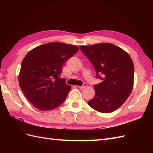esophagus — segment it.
I'll list each match as a JSON object with an SVG mask.
<instances>
[{"instance_id":"obj_1","label":"esophagus","mask_w":153,"mask_h":153,"mask_svg":"<svg viewBox=\"0 0 153 153\" xmlns=\"http://www.w3.org/2000/svg\"><path fill=\"white\" fill-rule=\"evenodd\" d=\"M77 87H78L79 88H80V89H83V88H85V87H87V84L86 83H84L83 84V85H82V86H77Z\"/></svg>"}]
</instances>
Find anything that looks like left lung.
I'll return each instance as SVG.
<instances>
[{
    "label": "left lung",
    "mask_w": 153,
    "mask_h": 153,
    "mask_svg": "<svg viewBox=\"0 0 153 153\" xmlns=\"http://www.w3.org/2000/svg\"><path fill=\"white\" fill-rule=\"evenodd\" d=\"M93 65L96 77L102 82L94 85L95 95L88 105L102 113H110L122 106L131 93L134 66L129 55L110 43L81 46Z\"/></svg>",
    "instance_id": "1"
}]
</instances>
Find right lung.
<instances>
[{
  "mask_svg": "<svg viewBox=\"0 0 153 153\" xmlns=\"http://www.w3.org/2000/svg\"><path fill=\"white\" fill-rule=\"evenodd\" d=\"M78 50L75 45L53 42L35 47L24 57L19 84L35 107L46 111L64 102L71 87L60 78L62 68Z\"/></svg>",
  "mask_w": 153,
  "mask_h": 153,
  "instance_id": "right-lung-1",
  "label": "right lung"
}]
</instances>
